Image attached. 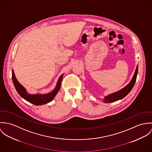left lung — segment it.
Wrapping results in <instances>:
<instances>
[{
    "mask_svg": "<svg viewBox=\"0 0 152 152\" xmlns=\"http://www.w3.org/2000/svg\"><path fill=\"white\" fill-rule=\"evenodd\" d=\"M137 72H138V65L136 66L134 75L131 80L130 81V82L125 87H124L123 88L118 90V91H116L115 93H111L110 94H108V95L105 96L104 98L103 99L104 102H105V103L113 102L121 100L123 98H124L125 96H126L129 93V92L131 91L133 87L134 86V84H135L136 80Z\"/></svg>",
    "mask_w": 152,
    "mask_h": 152,
    "instance_id": "1",
    "label": "left lung"
}]
</instances>
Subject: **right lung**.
Returning <instances> with one entry per match:
<instances>
[{"label":"right lung","instance_id":"add662e5","mask_svg":"<svg viewBox=\"0 0 152 152\" xmlns=\"http://www.w3.org/2000/svg\"><path fill=\"white\" fill-rule=\"evenodd\" d=\"M64 75V73L61 75L59 77L54 89L51 92L47 94L38 93L34 94L28 93L27 91L26 88L20 84L17 80L13 69H12V80L17 93L22 98L35 105H41L51 102L55 98L61 88V85Z\"/></svg>","mask_w":152,"mask_h":152}]
</instances>
